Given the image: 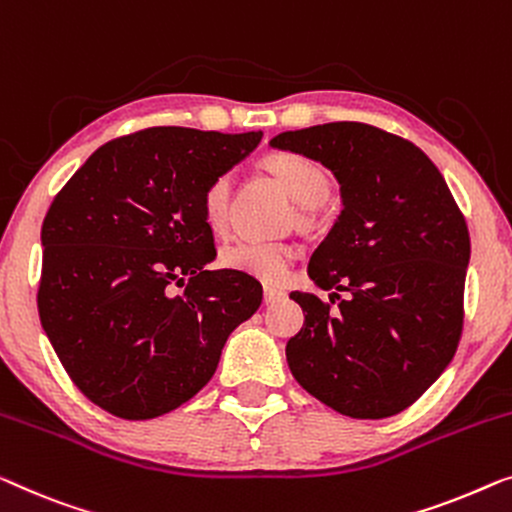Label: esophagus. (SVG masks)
I'll use <instances>...</instances> for the list:
<instances>
[{
  "instance_id": "obj_1",
  "label": "esophagus",
  "mask_w": 512,
  "mask_h": 512,
  "mask_svg": "<svg viewBox=\"0 0 512 512\" xmlns=\"http://www.w3.org/2000/svg\"><path fill=\"white\" fill-rule=\"evenodd\" d=\"M284 291L281 288H274V286H265V305H274V302H279L284 298Z\"/></svg>"
}]
</instances>
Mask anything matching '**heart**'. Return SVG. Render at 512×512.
<instances>
[{"instance_id": "b5f03b06", "label": "heart", "mask_w": 512, "mask_h": 512, "mask_svg": "<svg viewBox=\"0 0 512 512\" xmlns=\"http://www.w3.org/2000/svg\"><path fill=\"white\" fill-rule=\"evenodd\" d=\"M268 166L279 182L284 184L295 203L305 210L323 205L330 196V175L316 159L295 152H277L268 159ZM233 175H214L205 184L201 207L203 217L212 228H224L231 205ZM298 256V249L288 242L274 240H238L221 251V263L231 270H240L265 284H279L286 279L288 268Z\"/></svg>"}]
</instances>
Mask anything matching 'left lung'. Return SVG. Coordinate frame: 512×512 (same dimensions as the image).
<instances>
[{
  "label": "left lung",
  "instance_id": "left-lung-1",
  "mask_svg": "<svg viewBox=\"0 0 512 512\" xmlns=\"http://www.w3.org/2000/svg\"><path fill=\"white\" fill-rule=\"evenodd\" d=\"M270 145L330 168L344 203L307 268L330 302L291 293L305 311L286 344L291 374L342 416H397L439 379L462 337L464 214L420 147L372 124H318Z\"/></svg>",
  "mask_w": 512,
  "mask_h": 512
}]
</instances>
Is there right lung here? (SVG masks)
I'll list each match as a JSON object with an SVG mask.
<instances>
[{
  "mask_svg": "<svg viewBox=\"0 0 512 512\" xmlns=\"http://www.w3.org/2000/svg\"><path fill=\"white\" fill-rule=\"evenodd\" d=\"M261 131L152 127L101 145L41 226V325L69 379L124 420L164 416L217 372L263 288L217 256L201 196Z\"/></svg>",
  "mask_w": 512,
  "mask_h": 512,
  "instance_id": "1",
  "label": "right lung"
}]
</instances>
